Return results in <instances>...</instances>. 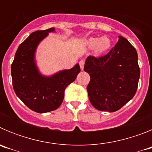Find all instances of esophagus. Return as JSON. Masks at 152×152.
I'll use <instances>...</instances> for the list:
<instances>
[{
	"instance_id": "obj_1",
	"label": "esophagus",
	"mask_w": 152,
	"mask_h": 152,
	"mask_svg": "<svg viewBox=\"0 0 152 152\" xmlns=\"http://www.w3.org/2000/svg\"><path fill=\"white\" fill-rule=\"evenodd\" d=\"M79 64H80V69L84 70V60H80V62H79Z\"/></svg>"
}]
</instances>
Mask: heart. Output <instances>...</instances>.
<instances>
[{
    "label": "heart",
    "instance_id": "1",
    "mask_svg": "<svg viewBox=\"0 0 152 152\" xmlns=\"http://www.w3.org/2000/svg\"><path fill=\"white\" fill-rule=\"evenodd\" d=\"M86 46L94 48V52L97 56L105 54L111 47V41L107 36H102L100 39L90 37L84 42Z\"/></svg>",
    "mask_w": 152,
    "mask_h": 152
}]
</instances>
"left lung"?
<instances>
[{
	"mask_svg": "<svg viewBox=\"0 0 152 152\" xmlns=\"http://www.w3.org/2000/svg\"><path fill=\"white\" fill-rule=\"evenodd\" d=\"M84 70L91 77L89 100L98 110L117 111L135 96L140 77L138 54L123 36L106 56L88 57Z\"/></svg>",
	"mask_w": 152,
	"mask_h": 152,
	"instance_id": "1",
	"label": "left lung"
}]
</instances>
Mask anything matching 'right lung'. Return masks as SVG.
I'll list each match as a JSON object with an SVG mask.
<instances>
[{
  "mask_svg": "<svg viewBox=\"0 0 152 152\" xmlns=\"http://www.w3.org/2000/svg\"><path fill=\"white\" fill-rule=\"evenodd\" d=\"M55 28L31 33L19 45L11 64V76L16 94L30 110L39 113L53 111L61 106L64 90L80 72L79 64L50 76L42 75L36 62L39 44L53 33Z\"/></svg>",
  "mask_w": 152,
  "mask_h": 152,
  "instance_id": "add662e5",
  "label": "right lung"
}]
</instances>
